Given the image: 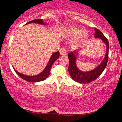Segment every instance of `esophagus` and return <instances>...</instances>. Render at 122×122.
Masks as SVG:
<instances>
[{
    "mask_svg": "<svg viewBox=\"0 0 122 122\" xmlns=\"http://www.w3.org/2000/svg\"><path fill=\"white\" fill-rule=\"evenodd\" d=\"M60 54H61V56H66V51L64 48H63V49H61L59 51Z\"/></svg>",
    "mask_w": 122,
    "mask_h": 122,
    "instance_id": "34e87169",
    "label": "esophagus"
}]
</instances>
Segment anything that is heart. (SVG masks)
<instances>
[{
	"label": "heart",
	"instance_id": "obj_1",
	"mask_svg": "<svg viewBox=\"0 0 122 122\" xmlns=\"http://www.w3.org/2000/svg\"><path fill=\"white\" fill-rule=\"evenodd\" d=\"M66 34L69 36H76L74 43L76 45H81L88 39L89 33L86 29H81L76 26H71L66 30Z\"/></svg>",
	"mask_w": 122,
	"mask_h": 122
}]
</instances>
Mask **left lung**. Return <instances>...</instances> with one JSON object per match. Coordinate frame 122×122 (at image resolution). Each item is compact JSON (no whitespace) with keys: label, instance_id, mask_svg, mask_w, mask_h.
I'll return each mask as SVG.
<instances>
[{"label":"left lung","instance_id":"8db88e82","mask_svg":"<svg viewBox=\"0 0 122 122\" xmlns=\"http://www.w3.org/2000/svg\"><path fill=\"white\" fill-rule=\"evenodd\" d=\"M94 37L100 38L106 45V56L102 62L96 68L88 71H83L78 69L76 65V57L79 51L69 53L68 58L69 61V65L68 67L70 76L71 78L76 82L80 83H88L96 79L101 75L106 68L108 60V51H109V42L104 34L99 29L95 28Z\"/></svg>","mask_w":122,"mask_h":122}]
</instances>
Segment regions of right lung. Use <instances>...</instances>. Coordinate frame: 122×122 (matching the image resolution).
I'll return each mask as SVG.
<instances>
[{
  "label": "right lung",
  "mask_w": 122,
  "mask_h": 122,
  "mask_svg": "<svg viewBox=\"0 0 122 122\" xmlns=\"http://www.w3.org/2000/svg\"><path fill=\"white\" fill-rule=\"evenodd\" d=\"M30 23H37V24H41V25H47V23H44L43 19H35L33 20H31L30 21L26 23V24H30ZM59 57V51H56V52L53 53L51 55L49 61H48L47 65L46 66V68H44V69L43 70L42 72H41L40 74L36 75V76H28L26 75H24L21 73H20L18 72L17 71H16L14 69V71H15L16 74L19 76L20 77L22 78L25 81H30V82H38V81H44V79H46L50 74V71L51 68V66L53 63H54L58 59V58Z\"/></svg>",
  "instance_id": "right-lung-1"
}]
</instances>
